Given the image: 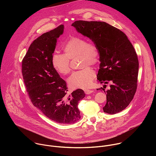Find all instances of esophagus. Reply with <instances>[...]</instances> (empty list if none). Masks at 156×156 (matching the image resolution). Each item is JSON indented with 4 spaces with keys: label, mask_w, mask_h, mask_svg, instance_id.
Returning <instances> with one entry per match:
<instances>
[{
    "label": "esophagus",
    "mask_w": 156,
    "mask_h": 156,
    "mask_svg": "<svg viewBox=\"0 0 156 156\" xmlns=\"http://www.w3.org/2000/svg\"><path fill=\"white\" fill-rule=\"evenodd\" d=\"M93 92H94V91L92 90H89V89H86V90H84V93L86 94H90L91 93H92Z\"/></svg>",
    "instance_id": "obj_1"
}]
</instances>
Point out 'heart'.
I'll return each instance as SVG.
<instances>
[{
    "label": "heart",
    "mask_w": 156,
    "mask_h": 156,
    "mask_svg": "<svg viewBox=\"0 0 156 156\" xmlns=\"http://www.w3.org/2000/svg\"><path fill=\"white\" fill-rule=\"evenodd\" d=\"M64 54L55 52L51 61L53 67L59 73L65 75L72 70L70 60L79 57L80 65L83 69L76 71L69 77L68 82L73 88L87 89L90 87L95 77V71L89 65L97 64L100 60V52L93 42L82 37H72L63 48Z\"/></svg>",
    "instance_id": "1"
}]
</instances>
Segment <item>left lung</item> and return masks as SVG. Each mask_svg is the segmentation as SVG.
Listing matches in <instances>:
<instances>
[{
    "label": "left lung",
    "mask_w": 156,
    "mask_h": 156,
    "mask_svg": "<svg viewBox=\"0 0 156 156\" xmlns=\"http://www.w3.org/2000/svg\"><path fill=\"white\" fill-rule=\"evenodd\" d=\"M78 32L90 38L100 52L101 83H110L104 112L115 114L124 110L134 97L138 86L139 62L137 54L126 34L103 21L78 20L72 24Z\"/></svg>",
    "instance_id": "obj_1"
}]
</instances>
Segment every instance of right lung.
<instances>
[{
    "instance_id": "add662e5",
    "label": "right lung",
    "mask_w": 156,
    "mask_h": 156,
    "mask_svg": "<svg viewBox=\"0 0 156 156\" xmlns=\"http://www.w3.org/2000/svg\"><path fill=\"white\" fill-rule=\"evenodd\" d=\"M63 25L42 34L35 39L22 60V75L34 106L51 120L72 124L78 121V104L84 98L81 89L67 94L65 80L53 67L51 58L57 39L63 34Z\"/></svg>"
}]
</instances>
